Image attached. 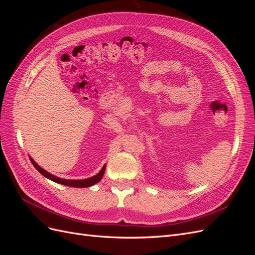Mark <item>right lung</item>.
Masks as SVG:
<instances>
[{"instance_id":"add662e5","label":"right lung","mask_w":255,"mask_h":255,"mask_svg":"<svg viewBox=\"0 0 255 255\" xmlns=\"http://www.w3.org/2000/svg\"><path fill=\"white\" fill-rule=\"evenodd\" d=\"M30 161H32V164L34 165V167L37 169L38 171H39L43 176L48 177L49 180L55 182V183H59V184H63V185H66V186H71V187H79V188H85V187H89V186H92V185L97 184L98 182H100L102 180L103 177V174L105 172V167L106 165L103 166V168L101 169V171H100L98 174H96L95 176H91L89 177V179H84V180H65V179H60V177H57L55 175L51 174L50 172L45 171L44 169H42L40 166H38L35 160L29 157Z\"/></svg>"}]
</instances>
